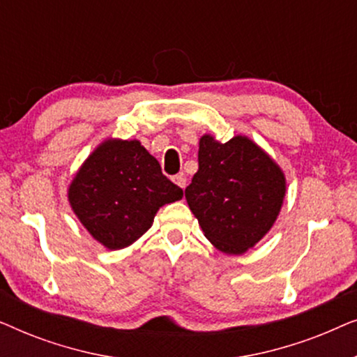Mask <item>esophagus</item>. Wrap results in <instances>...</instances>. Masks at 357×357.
Returning <instances> with one entry per match:
<instances>
[{
	"label": "esophagus",
	"instance_id": "34e87169",
	"mask_svg": "<svg viewBox=\"0 0 357 357\" xmlns=\"http://www.w3.org/2000/svg\"><path fill=\"white\" fill-rule=\"evenodd\" d=\"M172 182L175 183V185H178L180 188H185V185H187V178L183 177V174H178V175H174L172 177Z\"/></svg>",
	"mask_w": 357,
	"mask_h": 357
}]
</instances>
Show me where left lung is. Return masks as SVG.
<instances>
[{
	"label": "left lung",
	"instance_id": "left-lung-1",
	"mask_svg": "<svg viewBox=\"0 0 357 357\" xmlns=\"http://www.w3.org/2000/svg\"><path fill=\"white\" fill-rule=\"evenodd\" d=\"M284 195V172L248 136L227 143L213 135L199 138L198 172L185 198L219 252L242 255L260 242L280 216Z\"/></svg>",
	"mask_w": 357,
	"mask_h": 357
}]
</instances>
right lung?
Masks as SVG:
<instances>
[{
	"label": "right lung",
	"instance_id": "right-lung-1",
	"mask_svg": "<svg viewBox=\"0 0 357 357\" xmlns=\"http://www.w3.org/2000/svg\"><path fill=\"white\" fill-rule=\"evenodd\" d=\"M183 190L162 175L138 139L109 138L92 151L68 187V202L87 232L109 250L138 241L164 204Z\"/></svg>",
	"mask_w": 357,
	"mask_h": 357
}]
</instances>
